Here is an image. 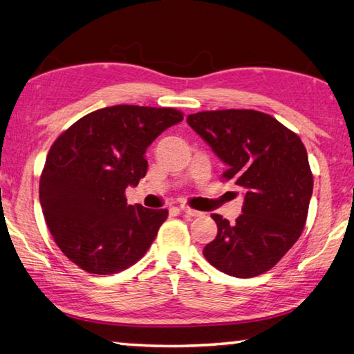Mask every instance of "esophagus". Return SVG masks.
<instances>
[{"label": "esophagus", "instance_id": "1", "mask_svg": "<svg viewBox=\"0 0 354 354\" xmlns=\"http://www.w3.org/2000/svg\"><path fill=\"white\" fill-rule=\"evenodd\" d=\"M181 212L184 215H187V217H200V215H201V212L195 211V209H190L189 206H185V205L181 206Z\"/></svg>", "mask_w": 354, "mask_h": 354}]
</instances>
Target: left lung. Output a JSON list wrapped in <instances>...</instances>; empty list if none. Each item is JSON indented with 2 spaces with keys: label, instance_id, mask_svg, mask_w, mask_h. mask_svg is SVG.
Here are the masks:
<instances>
[{
  "label": "left lung",
  "instance_id": "1",
  "mask_svg": "<svg viewBox=\"0 0 354 354\" xmlns=\"http://www.w3.org/2000/svg\"><path fill=\"white\" fill-rule=\"evenodd\" d=\"M187 123L226 165L225 181L245 190L234 223L211 215L218 231L203 254L230 277L270 270L306 223L314 179L303 142L277 118L251 109L190 113Z\"/></svg>",
  "mask_w": 354,
  "mask_h": 354
}]
</instances>
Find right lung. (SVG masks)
<instances>
[{"instance_id": "obj_1", "label": "right lung", "mask_w": 354, "mask_h": 354, "mask_svg": "<svg viewBox=\"0 0 354 354\" xmlns=\"http://www.w3.org/2000/svg\"><path fill=\"white\" fill-rule=\"evenodd\" d=\"M183 118L167 107H103L53 143L40 178L41 211L57 247L82 270L118 273L147 253L169 211L128 205L124 190L147 175V148Z\"/></svg>"}]
</instances>
